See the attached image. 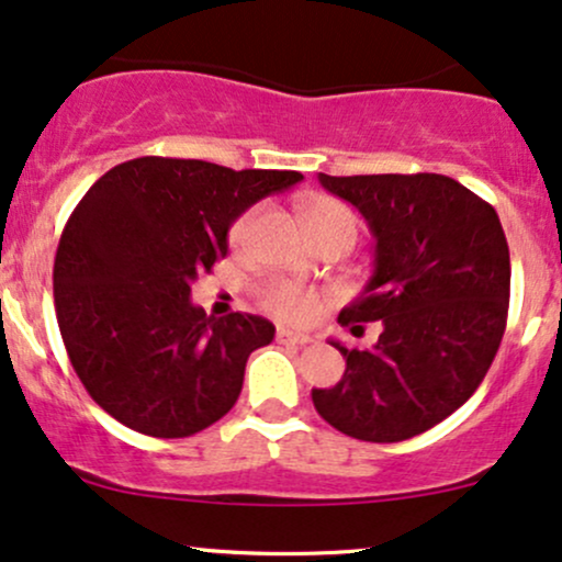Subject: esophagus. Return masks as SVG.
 Here are the masks:
<instances>
[{"label": "esophagus", "instance_id": "1", "mask_svg": "<svg viewBox=\"0 0 562 562\" xmlns=\"http://www.w3.org/2000/svg\"><path fill=\"white\" fill-rule=\"evenodd\" d=\"M277 340H285V344H308L312 340V335L306 333H299V330H288V327H277Z\"/></svg>", "mask_w": 562, "mask_h": 562}]
</instances>
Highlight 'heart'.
<instances>
[{"label":"heart","instance_id":"b5f03b06","mask_svg":"<svg viewBox=\"0 0 562 562\" xmlns=\"http://www.w3.org/2000/svg\"><path fill=\"white\" fill-rule=\"evenodd\" d=\"M299 214H301L303 229H306V235L312 237V243L327 240V237H346V240L353 243V237H357V227H359L357 214H353L346 203H340V200L335 198L303 200L299 205ZM248 224H250V214L237 218L229 229V240L235 245L240 243L245 232H248ZM261 306L280 319L308 322L319 312L322 299L319 293H314V290L295 285V282H288V280H277V282H269V285L261 290Z\"/></svg>","mask_w":562,"mask_h":562}]
</instances>
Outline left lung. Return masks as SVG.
<instances>
[{
  "instance_id": "obj_1",
  "label": "left lung",
  "mask_w": 562,
  "mask_h": 562,
  "mask_svg": "<svg viewBox=\"0 0 562 562\" xmlns=\"http://www.w3.org/2000/svg\"><path fill=\"white\" fill-rule=\"evenodd\" d=\"M319 182L375 235V272L338 322L353 335L378 322L380 338L367 351L333 340L346 372L312 402L340 434L406 441L460 409L494 362L509 306L505 229L486 200L443 173Z\"/></svg>"
}]
</instances>
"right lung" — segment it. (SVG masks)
I'll use <instances>...</instances> for the list:
<instances>
[{"mask_svg":"<svg viewBox=\"0 0 562 562\" xmlns=\"http://www.w3.org/2000/svg\"><path fill=\"white\" fill-rule=\"evenodd\" d=\"M299 171L134 158L89 187L57 245L53 285L76 375L137 434L184 438L222 420L250 351L272 344L256 314L209 317L190 285L227 256V232Z\"/></svg>","mask_w":562,"mask_h":562,"instance_id":"1","label":"right lung"}]
</instances>
